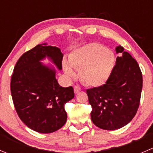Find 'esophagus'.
<instances>
[{
    "label": "esophagus",
    "mask_w": 153,
    "mask_h": 153,
    "mask_svg": "<svg viewBox=\"0 0 153 153\" xmlns=\"http://www.w3.org/2000/svg\"><path fill=\"white\" fill-rule=\"evenodd\" d=\"M80 91H81V88L79 87H78V86H75L74 87V92H75V93H79Z\"/></svg>",
    "instance_id": "esophagus-1"
}]
</instances>
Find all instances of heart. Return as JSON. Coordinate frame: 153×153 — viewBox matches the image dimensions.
<instances>
[{
    "instance_id": "obj_1",
    "label": "heart",
    "mask_w": 153,
    "mask_h": 153,
    "mask_svg": "<svg viewBox=\"0 0 153 153\" xmlns=\"http://www.w3.org/2000/svg\"><path fill=\"white\" fill-rule=\"evenodd\" d=\"M114 65L113 51L102 44L92 42L74 50L69 55V62L63 61V69L69 79L77 77L75 68L80 71V78L84 84L100 87L109 79Z\"/></svg>"
}]
</instances>
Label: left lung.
<instances>
[{"label":"left lung","mask_w":153,"mask_h":153,"mask_svg":"<svg viewBox=\"0 0 153 153\" xmlns=\"http://www.w3.org/2000/svg\"><path fill=\"white\" fill-rule=\"evenodd\" d=\"M116 52V65L103 85L87 90L92 106L91 120L99 128L116 130L125 126L135 116L140 100L143 78L137 62L121 45Z\"/></svg>","instance_id":"left-lung-1"}]
</instances>
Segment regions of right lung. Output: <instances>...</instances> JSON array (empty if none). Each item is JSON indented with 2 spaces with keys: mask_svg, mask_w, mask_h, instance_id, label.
Segmentation results:
<instances>
[{
  "mask_svg": "<svg viewBox=\"0 0 153 153\" xmlns=\"http://www.w3.org/2000/svg\"><path fill=\"white\" fill-rule=\"evenodd\" d=\"M63 57L60 48L40 44L22 54L13 70L10 90L16 111L37 132L52 133L66 122L64 105L74 98L73 87H61L54 66L41 62L48 58L61 70Z\"/></svg>",
  "mask_w": 153,
  "mask_h": 153,
  "instance_id": "obj_1",
  "label": "right lung"
}]
</instances>
